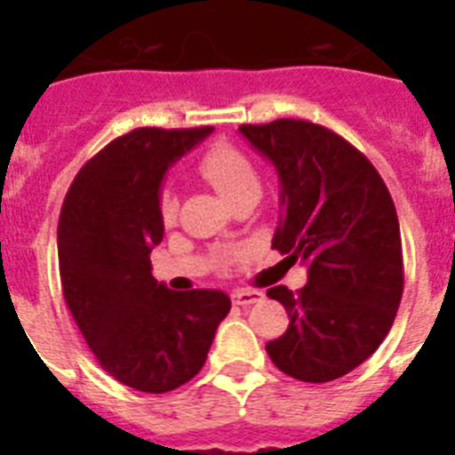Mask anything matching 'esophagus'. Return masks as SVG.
Returning a JSON list of instances; mask_svg holds the SVG:
<instances>
[{"mask_svg":"<svg viewBox=\"0 0 455 455\" xmlns=\"http://www.w3.org/2000/svg\"><path fill=\"white\" fill-rule=\"evenodd\" d=\"M231 299H234V304H238V307H252V304L262 302L264 292H259V291H235L234 295H231Z\"/></svg>","mask_w":455,"mask_h":455,"instance_id":"1","label":"esophagus"}]
</instances>
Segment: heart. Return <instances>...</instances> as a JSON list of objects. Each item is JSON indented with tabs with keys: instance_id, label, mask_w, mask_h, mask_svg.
<instances>
[{
	"instance_id": "b5f03b06",
	"label": "heart",
	"mask_w": 455,
	"mask_h": 455,
	"mask_svg": "<svg viewBox=\"0 0 455 455\" xmlns=\"http://www.w3.org/2000/svg\"><path fill=\"white\" fill-rule=\"evenodd\" d=\"M196 170L203 179H207L217 191L228 200L243 198L248 193H259V172L248 153L228 141H214L200 153L196 160ZM160 217L163 221H174L177 217V198L174 193L164 191L160 196Z\"/></svg>"
}]
</instances>
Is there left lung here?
<instances>
[{"label":"left lung","mask_w":455,"mask_h":455,"mask_svg":"<svg viewBox=\"0 0 455 455\" xmlns=\"http://www.w3.org/2000/svg\"><path fill=\"white\" fill-rule=\"evenodd\" d=\"M241 134L269 157L281 181L283 214L271 248L309 267L302 291H267L291 318L267 354L295 380H338L380 347L402 302L392 196L371 160L328 127L283 117L241 124Z\"/></svg>","instance_id":"left-lung-1"}]
</instances>
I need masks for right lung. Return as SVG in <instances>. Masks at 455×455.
Instances as JSON below:
<instances>
[{
    "label": "right lung",
    "mask_w": 455,
    "mask_h": 455,
    "mask_svg": "<svg viewBox=\"0 0 455 455\" xmlns=\"http://www.w3.org/2000/svg\"><path fill=\"white\" fill-rule=\"evenodd\" d=\"M212 127L139 130L84 163L59 217L63 298L106 373L163 395L198 375L231 309L221 291L174 292L151 274L163 241L160 184L167 167Z\"/></svg>",
    "instance_id": "obj_1"
}]
</instances>
